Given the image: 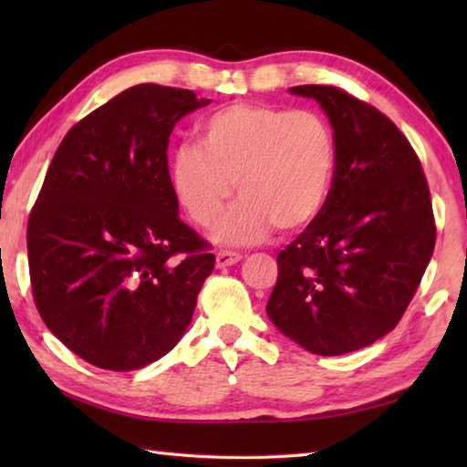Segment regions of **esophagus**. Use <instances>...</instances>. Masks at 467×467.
Segmentation results:
<instances>
[{
    "mask_svg": "<svg viewBox=\"0 0 467 467\" xmlns=\"http://www.w3.org/2000/svg\"><path fill=\"white\" fill-rule=\"evenodd\" d=\"M241 259H243V254L236 251H218L216 253V266L218 269H223V266H231L234 263H239Z\"/></svg>",
    "mask_w": 467,
    "mask_h": 467,
    "instance_id": "34e87169",
    "label": "esophagus"
}]
</instances>
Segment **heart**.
I'll list each match as a JSON object with an SVG mask.
<instances>
[{"label": "heart", "mask_w": 467, "mask_h": 467, "mask_svg": "<svg viewBox=\"0 0 467 467\" xmlns=\"http://www.w3.org/2000/svg\"><path fill=\"white\" fill-rule=\"evenodd\" d=\"M337 164L329 124L311 110L233 104L206 118L201 146L174 152L171 182L198 226H211L236 188L243 201L223 216L214 239L251 244L273 231H301L321 214Z\"/></svg>", "instance_id": "obj_1"}]
</instances>
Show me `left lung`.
Returning <instances> with one entry per match:
<instances>
[{"instance_id":"1","label":"left lung","mask_w":467,"mask_h":467,"mask_svg":"<svg viewBox=\"0 0 467 467\" xmlns=\"http://www.w3.org/2000/svg\"><path fill=\"white\" fill-rule=\"evenodd\" d=\"M337 148L321 214L276 256L266 315L315 355L351 353L395 329L435 246L431 194L418 154L389 118L335 86L309 84Z\"/></svg>"}]
</instances>
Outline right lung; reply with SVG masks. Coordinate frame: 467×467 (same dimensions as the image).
<instances>
[{
  "label": "right lung",
  "mask_w": 467,
  "mask_h": 467,
  "mask_svg": "<svg viewBox=\"0 0 467 467\" xmlns=\"http://www.w3.org/2000/svg\"><path fill=\"white\" fill-rule=\"evenodd\" d=\"M192 90L138 84L69 128L27 221L32 295L84 361L134 371L181 341L214 269L178 218L168 138L206 106Z\"/></svg>",
  "instance_id": "right-lung-1"
}]
</instances>
